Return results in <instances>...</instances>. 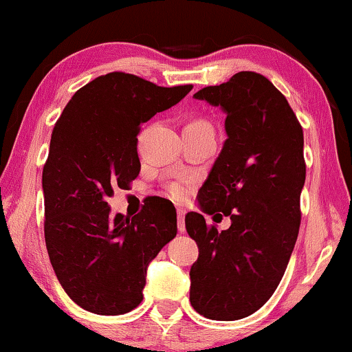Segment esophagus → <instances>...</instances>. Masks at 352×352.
I'll return each mask as SVG.
<instances>
[{
	"label": "esophagus",
	"mask_w": 352,
	"mask_h": 352,
	"mask_svg": "<svg viewBox=\"0 0 352 352\" xmlns=\"http://www.w3.org/2000/svg\"><path fill=\"white\" fill-rule=\"evenodd\" d=\"M184 216H186V210L184 209H177V227H179L181 232H184Z\"/></svg>",
	"instance_id": "obj_1"
}]
</instances>
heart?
Wrapping results in <instances>:
<instances>
[{"label":"heart","instance_id":"heart-1","mask_svg":"<svg viewBox=\"0 0 352 352\" xmlns=\"http://www.w3.org/2000/svg\"><path fill=\"white\" fill-rule=\"evenodd\" d=\"M166 191L175 201H184L186 197L189 196V192H191V184H189L188 181L177 179L168 184Z\"/></svg>","mask_w":352,"mask_h":352}]
</instances>
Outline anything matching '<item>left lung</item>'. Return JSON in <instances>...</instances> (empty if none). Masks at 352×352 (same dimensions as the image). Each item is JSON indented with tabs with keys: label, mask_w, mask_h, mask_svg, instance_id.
<instances>
[{
	"label": "left lung",
	"mask_w": 352,
	"mask_h": 352,
	"mask_svg": "<svg viewBox=\"0 0 352 352\" xmlns=\"http://www.w3.org/2000/svg\"><path fill=\"white\" fill-rule=\"evenodd\" d=\"M226 111L227 140L199 191L202 210L229 216L217 232L202 214H186L199 247L189 272L192 308L217 321L241 320L267 303L298 237L307 176L303 128L285 95L262 74H235L194 94Z\"/></svg>",
	"instance_id": "1"
}]
</instances>
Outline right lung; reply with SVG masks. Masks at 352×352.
I'll use <instances>...</instances> for the list:
<instances>
[{
    "label": "right lung",
    "instance_id": "1",
    "mask_svg": "<svg viewBox=\"0 0 352 352\" xmlns=\"http://www.w3.org/2000/svg\"><path fill=\"white\" fill-rule=\"evenodd\" d=\"M191 89L110 72L78 89L56 122L43 169L45 247L62 288L87 311L138 307L148 263L176 237L173 202L151 201L130 219L110 216L107 201L140 175L143 123Z\"/></svg>",
    "mask_w": 352,
    "mask_h": 352
}]
</instances>
